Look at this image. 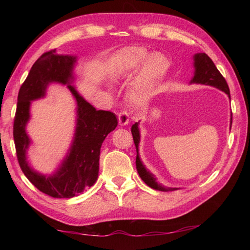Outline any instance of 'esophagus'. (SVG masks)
I'll list each match as a JSON object with an SVG mask.
<instances>
[{
    "instance_id": "esophagus-1",
    "label": "esophagus",
    "mask_w": 250,
    "mask_h": 250,
    "mask_svg": "<svg viewBox=\"0 0 250 250\" xmlns=\"http://www.w3.org/2000/svg\"><path fill=\"white\" fill-rule=\"evenodd\" d=\"M118 121H119V125H122V126L128 125L129 124V115H128V113H126V111H125V110L120 111L119 115H118Z\"/></svg>"
}]
</instances>
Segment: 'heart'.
<instances>
[{
	"label": "heart",
	"mask_w": 250,
	"mask_h": 250,
	"mask_svg": "<svg viewBox=\"0 0 250 250\" xmlns=\"http://www.w3.org/2000/svg\"><path fill=\"white\" fill-rule=\"evenodd\" d=\"M115 75L117 78L129 76L143 70L140 77L128 92L133 103H145L158 91L168 68L167 57L160 52L149 54L142 47H126L115 56Z\"/></svg>",
	"instance_id": "1"
}]
</instances>
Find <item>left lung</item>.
Instances as JSON below:
<instances>
[{
  "mask_svg": "<svg viewBox=\"0 0 250 250\" xmlns=\"http://www.w3.org/2000/svg\"><path fill=\"white\" fill-rule=\"evenodd\" d=\"M193 66H194V74L192 79L190 81V83H199V84H205V86H211L217 89L221 90L225 93L228 94L230 98V90L228 87V83L224 76L221 75L220 72L217 70L214 62L211 61L210 58L204 52H200V54H195L193 56ZM140 122H135L132 125L131 132L132 136H133V141L136 147V168L139 172L140 177L143 179L147 186L150 188L159 190V191H174L178 190L179 188H166L161 184L157 182V178L155 175L150 173L149 169H147L144 166V163L141 160L140 153H139V145L141 141V133L139 129ZM231 125H232V114H231Z\"/></svg>",
  "mask_w": 250,
  "mask_h": 250,
  "instance_id": "obj_1",
  "label": "left lung"
}]
</instances>
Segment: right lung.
I'll use <instances>...</instances> for the list:
<instances>
[{"instance_id":"obj_1","label":"right lung","mask_w":250,"mask_h":250,"mask_svg":"<svg viewBox=\"0 0 250 250\" xmlns=\"http://www.w3.org/2000/svg\"><path fill=\"white\" fill-rule=\"evenodd\" d=\"M77 57L58 55L56 49L42 55L31 67L18 93L14 121V141L18 162L23 174L42 192L52 198L70 199L95 184L99 176L100 152L105 137L116 129L118 121L111 111L97 110L74 86ZM51 83L66 85L77 102L76 131L70 148L50 175L37 172L26 153L31 140L26 133L32 100L43 98Z\"/></svg>"}]
</instances>
